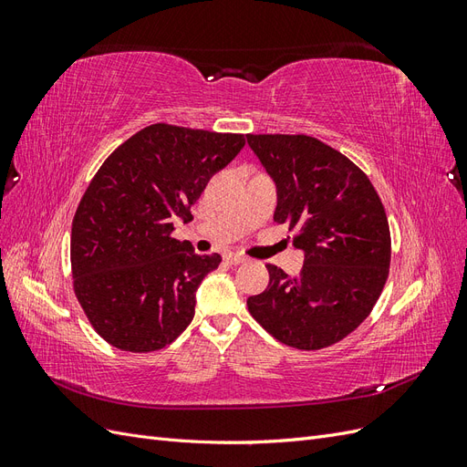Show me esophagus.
<instances>
[{
    "label": "esophagus",
    "mask_w": 467,
    "mask_h": 467,
    "mask_svg": "<svg viewBox=\"0 0 467 467\" xmlns=\"http://www.w3.org/2000/svg\"><path fill=\"white\" fill-rule=\"evenodd\" d=\"M223 259H225V263H228V265H242V263H245V257L239 255V253H234V251L225 253Z\"/></svg>",
    "instance_id": "1"
}]
</instances>
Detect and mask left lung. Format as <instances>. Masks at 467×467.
<instances>
[{
    "label": "left lung",
    "instance_id": "8db88e82",
    "mask_svg": "<svg viewBox=\"0 0 467 467\" xmlns=\"http://www.w3.org/2000/svg\"><path fill=\"white\" fill-rule=\"evenodd\" d=\"M276 185L275 222L296 232L298 276L266 265L268 286L249 314L280 343L302 350L335 345L370 316L388 280L391 239L384 204L341 151L304 134H247Z\"/></svg>",
    "mask_w": 467,
    "mask_h": 467
}]
</instances>
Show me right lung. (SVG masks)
I'll return each instance as SVG.
<instances>
[{"label":"right lung","instance_id":"add662e5","mask_svg":"<svg viewBox=\"0 0 467 467\" xmlns=\"http://www.w3.org/2000/svg\"><path fill=\"white\" fill-rule=\"evenodd\" d=\"M245 146L244 134L151 124L112 151L72 222L74 292L112 347L151 352L194 317L196 288L222 257L171 237L210 177Z\"/></svg>","mask_w":467,"mask_h":467}]
</instances>
